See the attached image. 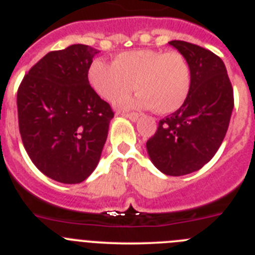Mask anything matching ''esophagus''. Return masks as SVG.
<instances>
[{"mask_svg":"<svg viewBox=\"0 0 255 255\" xmlns=\"http://www.w3.org/2000/svg\"><path fill=\"white\" fill-rule=\"evenodd\" d=\"M124 116L128 117L129 120L134 121V123H135V121H136V120H139V117H140V115L135 114V112H131V114H124Z\"/></svg>","mask_w":255,"mask_h":255,"instance_id":"1","label":"esophagus"}]
</instances>
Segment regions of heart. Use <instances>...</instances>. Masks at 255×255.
I'll use <instances>...</instances> for the list:
<instances>
[{"instance_id":"b5f03b06","label":"heart","mask_w":255,"mask_h":255,"mask_svg":"<svg viewBox=\"0 0 255 255\" xmlns=\"http://www.w3.org/2000/svg\"><path fill=\"white\" fill-rule=\"evenodd\" d=\"M88 82L101 98L115 103L140 92L124 106L152 108L159 115L177 111L190 92L191 71L179 52L135 49L119 53L114 64L94 60L88 70Z\"/></svg>"}]
</instances>
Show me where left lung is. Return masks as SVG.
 I'll use <instances>...</instances> for the list:
<instances>
[{
    "label": "left lung",
    "mask_w": 255,
    "mask_h": 255,
    "mask_svg": "<svg viewBox=\"0 0 255 255\" xmlns=\"http://www.w3.org/2000/svg\"><path fill=\"white\" fill-rule=\"evenodd\" d=\"M188 61L190 92L185 103L158 123L147 141L150 161L164 175L182 176L208 163L224 141L234 110V91L224 61L184 40H171Z\"/></svg>",
    "instance_id": "left-lung-1"
}]
</instances>
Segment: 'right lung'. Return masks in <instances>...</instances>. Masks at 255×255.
<instances>
[{"label":"right lung","instance_id":"1","mask_svg":"<svg viewBox=\"0 0 255 255\" xmlns=\"http://www.w3.org/2000/svg\"><path fill=\"white\" fill-rule=\"evenodd\" d=\"M98 52L85 44L49 52L17 91L24 148L40 172L62 184H79L96 170L114 117L88 82Z\"/></svg>","mask_w":255,"mask_h":255}]
</instances>
